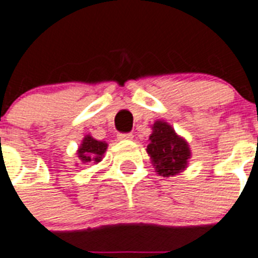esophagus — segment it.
<instances>
[{"mask_svg":"<svg viewBox=\"0 0 258 258\" xmlns=\"http://www.w3.org/2000/svg\"><path fill=\"white\" fill-rule=\"evenodd\" d=\"M118 140H131L132 138H134V135L131 134V132H126V134H123V132H120V134L117 135Z\"/></svg>","mask_w":258,"mask_h":258,"instance_id":"34e87169","label":"esophagus"}]
</instances>
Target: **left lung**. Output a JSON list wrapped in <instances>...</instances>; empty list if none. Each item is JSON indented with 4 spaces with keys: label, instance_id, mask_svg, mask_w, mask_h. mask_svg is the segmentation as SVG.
Here are the masks:
<instances>
[{
    "label": "left lung",
    "instance_id": "8db88e82",
    "mask_svg": "<svg viewBox=\"0 0 258 258\" xmlns=\"http://www.w3.org/2000/svg\"><path fill=\"white\" fill-rule=\"evenodd\" d=\"M148 154L152 157L158 175L173 176L184 169L190 158L189 145L184 139L178 138L175 130L163 120L153 124Z\"/></svg>",
    "mask_w": 258,
    "mask_h": 258
}]
</instances>
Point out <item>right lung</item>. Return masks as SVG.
Masks as SVG:
<instances>
[{"mask_svg":"<svg viewBox=\"0 0 258 258\" xmlns=\"http://www.w3.org/2000/svg\"><path fill=\"white\" fill-rule=\"evenodd\" d=\"M106 146L108 145L103 141H97L91 136H86L78 149V157L81 158V161H83V163L91 161H95L97 163L101 161Z\"/></svg>","mask_w":258,"mask_h":258,"instance_id":"obj_1","label":"right lung"}]
</instances>
